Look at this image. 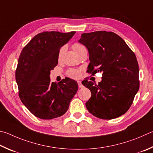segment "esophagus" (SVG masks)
Masks as SVG:
<instances>
[{
    "instance_id": "1",
    "label": "esophagus",
    "mask_w": 153,
    "mask_h": 153,
    "mask_svg": "<svg viewBox=\"0 0 153 153\" xmlns=\"http://www.w3.org/2000/svg\"><path fill=\"white\" fill-rule=\"evenodd\" d=\"M77 84H78V87L79 88H82L83 86H84V85H82L81 81H77Z\"/></svg>"
}]
</instances>
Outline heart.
I'll return each mask as SVG.
<instances>
[{
	"label": "heart",
	"mask_w": 153,
	"mask_h": 153,
	"mask_svg": "<svg viewBox=\"0 0 153 153\" xmlns=\"http://www.w3.org/2000/svg\"><path fill=\"white\" fill-rule=\"evenodd\" d=\"M72 48H73L74 51H76L77 54H79L80 52L83 51V50L86 49L84 45H83L82 44L79 43H74L73 45H72ZM65 48L64 46L62 47V48H60L59 52H58V59L59 60L62 59V55L65 51ZM67 75L69 77H71V78L77 79L79 78L80 76H81V71L78 69H74V68L69 69L67 71Z\"/></svg>",
	"instance_id": "obj_1"
}]
</instances>
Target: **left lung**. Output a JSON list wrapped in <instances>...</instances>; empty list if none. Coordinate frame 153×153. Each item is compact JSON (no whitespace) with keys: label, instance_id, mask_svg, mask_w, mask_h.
I'll use <instances>...</instances> for the list:
<instances>
[{"label":"left lung","instance_id":"left-lung-1","mask_svg":"<svg viewBox=\"0 0 153 153\" xmlns=\"http://www.w3.org/2000/svg\"><path fill=\"white\" fill-rule=\"evenodd\" d=\"M79 42L87 48L90 63L87 70L102 72V82L86 78L82 84L91 91L88 110L96 117L111 120L126 113L139 89L137 57L117 34L105 30L83 33Z\"/></svg>","mask_w":153,"mask_h":153}]
</instances>
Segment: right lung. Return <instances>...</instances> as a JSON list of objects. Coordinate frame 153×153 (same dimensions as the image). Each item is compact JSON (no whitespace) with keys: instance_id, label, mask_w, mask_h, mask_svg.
<instances>
[{"instance_id":"add662e5","label":"right lung","mask_w":153,"mask_h":153,"mask_svg":"<svg viewBox=\"0 0 153 153\" xmlns=\"http://www.w3.org/2000/svg\"><path fill=\"white\" fill-rule=\"evenodd\" d=\"M75 33L44 31L22 49L15 71L19 96L36 117L50 120L63 115L77 92V82L67 77L56 84L51 82L49 77L58 63L61 47Z\"/></svg>"}]
</instances>
